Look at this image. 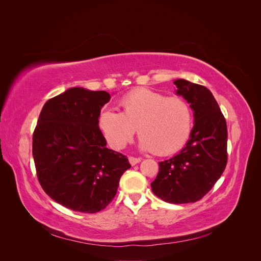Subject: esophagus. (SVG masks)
I'll return each instance as SVG.
<instances>
[{"label": "esophagus", "instance_id": "1", "mask_svg": "<svg viewBox=\"0 0 261 261\" xmlns=\"http://www.w3.org/2000/svg\"><path fill=\"white\" fill-rule=\"evenodd\" d=\"M128 161H129V163L132 164V165H135V164H137V163H139L141 160H140V158H135V156H129L128 158Z\"/></svg>", "mask_w": 261, "mask_h": 261}]
</instances>
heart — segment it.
Segmentation results:
<instances>
[{"label": "heart", "instance_id": "1", "mask_svg": "<svg viewBox=\"0 0 261 261\" xmlns=\"http://www.w3.org/2000/svg\"><path fill=\"white\" fill-rule=\"evenodd\" d=\"M123 112L106 108L99 115V127L108 144L121 150L138 130L140 148L159 155L176 152L191 136L193 109L179 96L139 88L120 100Z\"/></svg>", "mask_w": 261, "mask_h": 261}]
</instances>
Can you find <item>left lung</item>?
<instances>
[{"instance_id":"left-lung-1","label":"left lung","mask_w":261,"mask_h":261,"mask_svg":"<svg viewBox=\"0 0 261 261\" xmlns=\"http://www.w3.org/2000/svg\"><path fill=\"white\" fill-rule=\"evenodd\" d=\"M194 111L195 124L186 146L171 159L159 162L151 183L155 196L170 203L200 200L222 175L227 163V128L218 102L204 86L174 82Z\"/></svg>"}]
</instances>
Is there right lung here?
I'll use <instances>...</instances> for the list:
<instances>
[{"label":"right lung","instance_id":"add662e5","mask_svg":"<svg viewBox=\"0 0 261 261\" xmlns=\"http://www.w3.org/2000/svg\"><path fill=\"white\" fill-rule=\"evenodd\" d=\"M107 91L67 89L45 102L33 136L38 180L46 195L70 210L96 213L116 195L126 155L107 148L99 128Z\"/></svg>","mask_w":261,"mask_h":261}]
</instances>
